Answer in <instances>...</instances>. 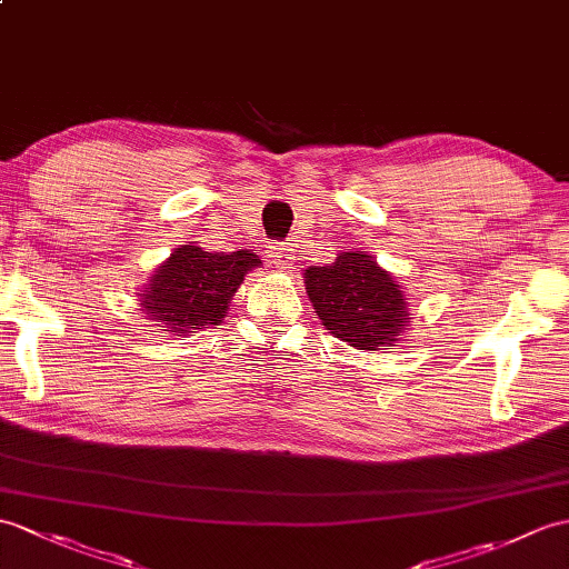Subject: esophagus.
Returning a JSON list of instances; mask_svg holds the SVG:
<instances>
[{"mask_svg": "<svg viewBox=\"0 0 569 569\" xmlns=\"http://www.w3.org/2000/svg\"><path fill=\"white\" fill-rule=\"evenodd\" d=\"M269 257H271L273 267H279V269H290V263H293V259H296L293 249L283 244V242H273L269 247Z\"/></svg>", "mask_w": 569, "mask_h": 569, "instance_id": "esophagus-1", "label": "esophagus"}]
</instances>
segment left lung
<instances>
[{"mask_svg": "<svg viewBox=\"0 0 569 569\" xmlns=\"http://www.w3.org/2000/svg\"><path fill=\"white\" fill-rule=\"evenodd\" d=\"M302 279L322 325L353 349L398 347L412 320L405 290L371 254L341 252L327 267L306 269Z\"/></svg>", "mask_w": 569, "mask_h": 569, "instance_id": "1", "label": "left lung"}]
</instances>
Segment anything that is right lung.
<instances>
[{"instance_id":"right-lung-1","label":"right lung","mask_w":569,"mask_h":569,"mask_svg":"<svg viewBox=\"0 0 569 569\" xmlns=\"http://www.w3.org/2000/svg\"><path fill=\"white\" fill-rule=\"evenodd\" d=\"M257 267H261V259L252 249L206 252L193 242L179 244L154 269L138 306L148 320L162 322L160 327H167L164 332H177V337L191 329L220 325L237 288Z\"/></svg>"}]
</instances>
